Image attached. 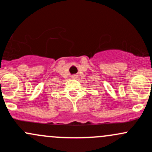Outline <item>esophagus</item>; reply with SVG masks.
I'll return each instance as SVG.
<instances>
[{
	"label": "esophagus",
	"instance_id": "esophagus-1",
	"mask_svg": "<svg viewBox=\"0 0 152 152\" xmlns=\"http://www.w3.org/2000/svg\"><path fill=\"white\" fill-rule=\"evenodd\" d=\"M77 78V76L76 75H73L72 76H71V78Z\"/></svg>",
	"mask_w": 152,
	"mask_h": 152
}]
</instances>
